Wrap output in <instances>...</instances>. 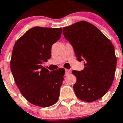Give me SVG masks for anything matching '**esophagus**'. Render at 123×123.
<instances>
[{"label": "esophagus", "mask_w": 123, "mask_h": 123, "mask_svg": "<svg viewBox=\"0 0 123 123\" xmlns=\"http://www.w3.org/2000/svg\"><path fill=\"white\" fill-rule=\"evenodd\" d=\"M70 73H71V70H69V69H66V74H65L66 75H68Z\"/></svg>", "instance_id": "obj_1"}]
</instances>
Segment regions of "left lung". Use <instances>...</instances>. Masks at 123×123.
Instances as JSON below:
<instances>
[{
    "mask_svg": "<svg viewBox=\"0 0 123 123\" xmlns=\"http://www.w3.org/2000/svg\"><path fill=\"white\" fill-rule=\"evenodd\" d=\"M62 33L85 66L81 71H72L77 78L75 93L83 101L98 100L107 93L115 77L117 59L113 44L100 30L85 21L63 28Z\"/></svg>",
    "mask_w": 123,
    "mask_h": 123,
    "instance_id": "1",
    "label": "left lung"
}]
</instances>
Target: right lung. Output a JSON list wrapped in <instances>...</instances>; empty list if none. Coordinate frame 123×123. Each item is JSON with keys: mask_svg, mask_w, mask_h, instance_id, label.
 <instances>
[{"mask_svg": "<svg viewBox=\"0 0 123 123\" xmlns=\"http://www.w3.org/2000/svg\"><path fill=\"white\" fill-rule=\"evenodd\" d=\"M61 28L35 26L15 44L10 69L20 92L32 104L48 107L57 101L65 70L50 72L42 66L51 57V46L60 39Z\"/></svg>", "mask_w": 123, "mask_h": 123, "instance_id": "right-lung-1", "label": "right lung"}]
</instances>
